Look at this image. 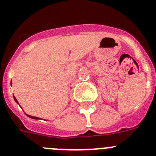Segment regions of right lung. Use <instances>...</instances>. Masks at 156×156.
<instances>
[{
    "label": "right lung",
    "instance_id": "1",
    "mask_svg": "<svg viewBox=\"0 0 156 156\" xmlns=\"http://www.w3.org/2000/svg\"><path fill=\"white\" fill-rule=\"evenodd\" d=\"M11 85H12V82H11ZM13 98H14V100L16 101V102L17 103V104H19V103H18V101H17V100H16V98H15V97L13 96ZM27 116H29L30 118H32V119H40V118H38V117H36V116H29V115H27Z\"/></svg>",
    "mask_w": 156,
    "mask_h": 156
}]
</instances>
